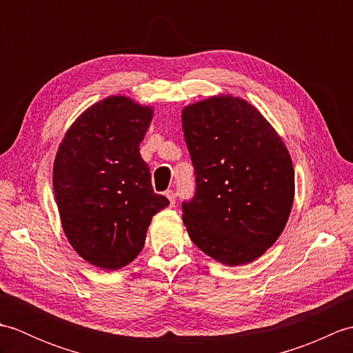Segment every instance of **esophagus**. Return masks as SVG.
Instances as JSON below:
<instances>
[{
	"instance_id": "1",
	"label": "esophagus",
	"mask_w": 353,
	"mask_h": 353,
	"mask_svg": "<svg viewBox=\"0 0 353 353\" xmlns=\"http://www.w3.org/2000/svg\"><path fill=\"white\" fill-rule=\"evenodd\" d=\"M165 196H167V199L170 200V206L172 208V206H174V203H176V199H174V192H172V191H167V192H165Z\"/></svg>"
}]
</instances>
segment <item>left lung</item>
I'll use <instances>...</instances> for the list:
<instances>
[{
    "instance_id": "1",
    "label": "left lung",
    "mask_w": 353,
    "mask_h": 353,
    "mask_svg": "<svg viewBox=\"0 0 353 353\" xmlns=\"http://www.w3.org/2000/svg\"><path fill=\"white\" fill-rule=\"evenodd\" d=\"M196 196L183 203L191 241L224 265L258 259L281 236L294 201V167L282 138L239 97L214 95L182 110Z\"/></svg>"
}]
</instances>
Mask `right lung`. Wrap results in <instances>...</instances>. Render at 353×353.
<instances>
[{
    "label": "right lung",
    "mask_w": 353,
    "mask_h": 353,
    "mask_svg": "<svg viewBox=\"0 0 353 353\" xmlns=\"http://www.w3.org/2000/svg\"><path fill=\"white\" fill-rule=\"evenodd\" d=\"M153 108L110 95L77 117L59 145L52 188L72 249L94 267L119 270L138 256L153 215L170 205L153 191L139 144Z\"/></svg>",
    "instance_id": "obj_1"
}]
</instances>
